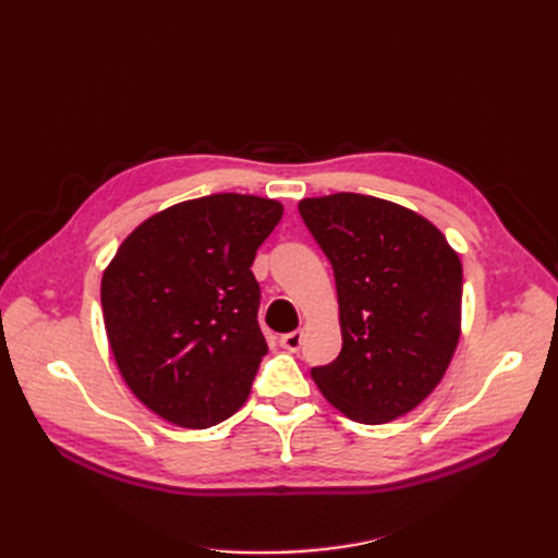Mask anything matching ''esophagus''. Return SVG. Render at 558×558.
<instances>
[{"mask_svg": "<svg viewBox=\"0 0 558 558\" xmlns=\"http://www.w3.org/2000/svg\"><path fill=\"white\" fill-rule=\"evenodd\" d=\"M302 340H305V332H302V330H293V332L281 335L279 344H281L283 349H289V351H298V349L302 347Z\"/></svg>", "mask_w": 558, "mask_h": 558, "instance_id": "obj_1", "label": "esophagus"}]
</instances>
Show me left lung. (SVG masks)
<instances>
[{"label": "left lung", "instance_id": "1", "mask_svg": "<svg viewBox=\"0 0 558 558\" xmlns=\"http://www.w3.org/2000/svg\"><path fill=\"white\" fill-rule=\"evenodd\" d=\"M332 265L342 351L312 367L316 386L359 424L412 412L440 384L461 332L463 267L424 216L359 193L298 205Z\"/></svg>", "mask_w": 558, "mask_h": 558}]
</instances>
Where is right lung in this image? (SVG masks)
Wrapping results in <instances>:
<instances>
[{"mask_svg": "<svg viewBox=\"0 0 558 558\" xmlns=\"http://www.w3.org/2000/svg\"><path fill=\"white\" fill-rule=\"evenodd\" d=\"M277 199L216 193L150 216L102 277L105 328L123 379L148 410L209 428L251 393L267 342L258 326V246Z\"/></svg>", "mask_w": 558, "mask_h": 558, "instance_id": "1", "label": "right lung"}]
</instances>
